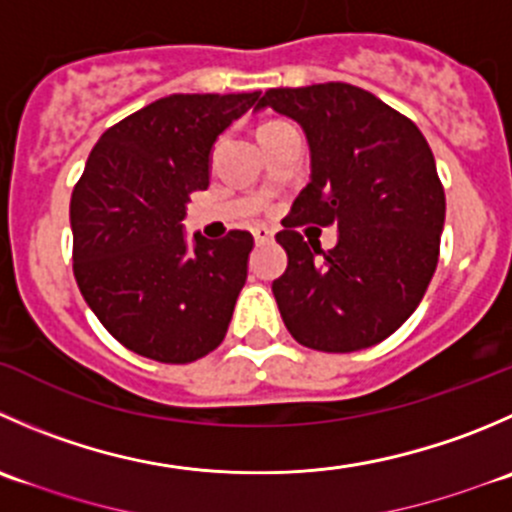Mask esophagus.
I'll use <instances>...</instances> for the list:
<instances>
[{
	"label": "esophagus",
	"mask_w": 512,
	"mask_h": 512,
	"mask_svg": "<svg viewBox=\"0 0 512 512\" xmlns=\"http://www.w3.org/2000/svg\"><path fill=\"white\" fill-rule=\"evenodd\" d=\"M252 235H255L257 245H267V242L275 240V232H272L270 227H255V230H252Z\"/></svg>",
	"instance_id": "obj_1"
}]
</instances>
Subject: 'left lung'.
Listing matches in <instances>:
<instances>
[{"instance_id": "1", "label": "left lung", "mask_w": 512, "mask_h": 512, "mask_svg": "<svg viewBox=\"0 0 512 512\" xmlns=\"http://www.w3.org/2000/svg\"><path fill=\"white\" fill-rule=\"evenodd\" d=\"M295 119L310 147V185L275 240L287 252L272 282L280 315L300 345L355 352L393 335L423 300L445 225V192L423 132L342 82L267 89L260 109ZM338 225L320 253L297 224Z\"/></svg>"}]
</instances>
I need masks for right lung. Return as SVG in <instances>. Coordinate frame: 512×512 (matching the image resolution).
Returning a JSON list of instances; mask_svg holds the SVG:
<instances>
[{
  "mask_svg": "<svg viewBox=\"0 0 512 512\" xmlns=\"http://www.w3.org/2000/svg\"><path fill=\"white\" fill-rule=\"evenodd\" d=\"M260 99L170 94L109 127L69 202L74 277L89 310L124 347L192 362L230 327L255 247L250 232L187 237L190 192L207 190L222 132Z\"/></svg>",
  "mask_w": 512,
  "mask_h": 512,
  "instance_id": "1",
  "label": "right lung"
}]
</instances>
